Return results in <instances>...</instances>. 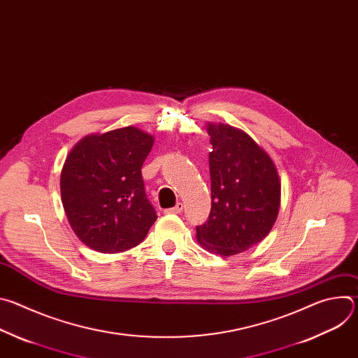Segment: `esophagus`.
I'll use <instances>...</instances> for the list:
<instances>
[{"instance_id": "1", "label": "esophagus", "mask_w": 358, "mask_h": 358, "mask_svg": "<svg viewBox=\"0 0 358 358\" xmlns=\"http://www.w3.org/2000/svg\"><path fill=\"white\" fill-rule=\"evenodd\" d=\"M182 210H184V203L178 202L176 207L166 210V214H180V213H182Z\"/></svg>"}]
</instances>
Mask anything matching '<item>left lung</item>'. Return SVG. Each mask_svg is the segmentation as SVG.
Returning a JSON list of instances; mask_svg holds the SVG:
<instances>
[{
    "label": "left lung",
    "mask_w": 358,
    "mask_h": 358,
    "mask_svg": "<svg viewBox=\"0 0 358 358\" xmlns=\"http://www.w3.org/2000/svg\"><path fill=\"white\" fill-rule=\"evenodd\" d=\"M211 213L196 227L198 242L222 257L243 252L272 229L280 207V181L271 157L246 133L208 124Z\"/></svg>",
    "instance_id": "8db88e82"
}]
</instances>
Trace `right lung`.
Returning a JSON list of instances; mask_svg holds the SVG:
<instances>
[{
	"label": "right lung",
	"instance_id": "add662e5",
	"mask_svg": "<svg viewBox=\"0 0 358 358\" xmlns=\"http://www.w3.org/2000/svg\"><path fill=\"white\" fill-rule=\"evenodd\" d=\"M152 136L133 127L93 134L68 155L61 195L76 236L101 253L137 246L157 220L147 199L141 167Z\"/></svg>",
	"mask_w": 358,
	"mask_h": 358
}]
</instances>
